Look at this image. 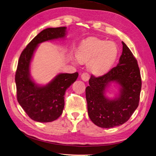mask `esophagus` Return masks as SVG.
<instances>
[{
	"instance_id": "obj_1",
	"label": "esophagus",
	"mask_w": 156,
	"mask_h": 156,
	"mask_svg": "<svg viewBox=\"0 0 156 156\" xmlns=\"http://www.w3.org/2000/svg\"><path fill=\"white\" fill-rule=\"evenodd\" d=\"M81 79L84 81H88V79H90V75L87 72L83 73L81 75Z\"/></svg>"
}]
</instances>
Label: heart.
Returning a JSON list of instances; mask_svg holds the SVG:
<instances>
[{
    "instance_id": "obj_1",
    "label": "heart",
    "mask_w": 156,
    "mask_h": 156,
    "mask_svg": "<svg viewBox=\"0 0 156 156\" xmlns=\"http://www.w3.org/2000/svg\"><path fill=\"white\" fill-rule=\"evenodd\" d=\"M119 49L112 41L91 38L79 47L76 53L80 62H87L89 71L101 75L109 69L117 58Z\"/></svg>"
}]
</instances>
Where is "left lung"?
Returning a JSON list of instances; mask_svg holds the SVG:
<instances>
[{
  "label": "left lung",
  "instance_id": "obj_1",
  "mask_svg": "<svg viewBox=\"0 0 156 156\" xmlns=\"http://www.w3.org/2000/svg\"><path fill=\"white\" fill-rule=\"evenodd\" d=\"M119 63L100 77L93 75L86 88L88 114L94 124L111 128L124 124L139 106L141 77L137 60L124 42ZM119 83L121 88L119 96L109 100L105 96L108 84Z\"/></svg>",
  "mask_w": 156,
  "mask_h": 156
}]
</instances>
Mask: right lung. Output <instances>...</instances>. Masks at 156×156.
Wrapping results in <instances>:
<instances>
[{
	"label": "right lung",
	"mask_w": 156,
	"mask_h": 156,
	"mask_svg": "<svg viewBox=\"0 0 156 156\" xmlns=\"http://www.w3.org/2000/svg\"><path fill=\"white\" fill-rule=\"evenodd\" d=\"M66 27L48 28L40 32L22 51L16 72L17 99L31 119L50 122L62 115L65 92L76 81L78 73H60L45 86H39L30 75V64L37 45L45 41L63 38Z\"/></svg>",
	"instance_id": "1"
}]
</instances>
